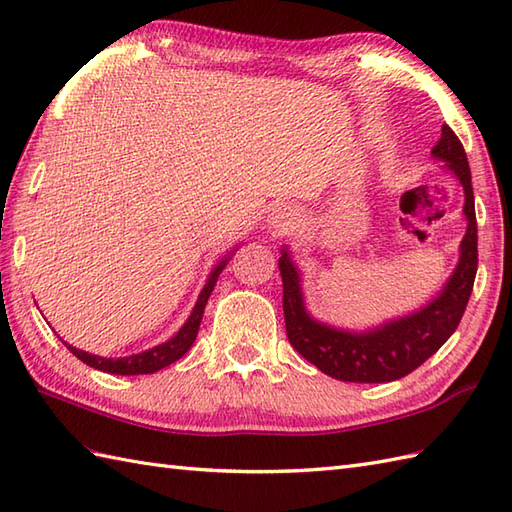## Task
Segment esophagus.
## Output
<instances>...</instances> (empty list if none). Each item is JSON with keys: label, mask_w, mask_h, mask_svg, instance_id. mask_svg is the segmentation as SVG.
Listing matches in <instances>:
<instances>
[{"label": "esophagus", "mask_w": 512, "mask_h": 512, "mask_svg": "<svg viewBox=\"0 0 512 512\" xmlns=\"http://www.w3.org/2000/svg\"><path fill=\"white\" fill-rule=\"evenodd\" d=\"M296 224V213L290 207L275 209L268 216V229L272 235H285L294 229Z\"/></svg>", "instance_id": "34e87169"}]
</instances>
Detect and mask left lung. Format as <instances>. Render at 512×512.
Instances as JSON below:
<instances>
[{
	"instance_id": "8db88e82",
	"label": "left lung",
	"mask_w": 512,
	"mask_h": 512,
	"mask_svg": "<svg viewBox=\"0 0 512 512\" xmlns=\"http://www.w3.org/2000/svg\"><path fill=\"white\" fill-rule=\"evenodd\" d=\"M432 154L434 159L445 163V170L454 174L462 185L465 192L462 213L467 218V233L460 242V257L454 272L441 292L419 310L362 331L316 320L307 312L301 270L292 261L288 248H281L279 270L288 340L307 362L340 382L384 384L406 377L443 347L467 310L475 272H478V222H475L469 161L460 139L449 126H443L441 139Z\"/></svg>"
}]
</instances>
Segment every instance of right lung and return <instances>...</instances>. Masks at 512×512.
Returning a JSON list of instances; mask_svg holds the SVG:
<instances>
[{
  "label": "right lung",
  "mask_w": 512,
  "mask_h": 512,
  "mask_svg": "<svg viewBox=\"0 0 512 512\" xmlns=\"http://www.w3.org/2000/svg\"><path fill=\"white\" fill-rule=\"evenodd\" d=\"M233 253L235 251H231L229 255H224V259L218 261V266L209 272L205 288L200 290L192 314H189V318L185 320V325L178 329L168 342H161V344H157V347H152L148 351L126 355V358H102V355H93V353L71 347V344H67V342H65V347L71 353H74L80 362H85L87 366L98 368V371L111 373V375H148V373L161 371V368L170 366L176 360H181L183 355L189 351V347L194 344L196 336H198L200 320H202V314H205V305L209 301L213 288H216L220 272L224 270V266L229 264V259L233 257Z\"/></svg>",
  "instance_id": "add662e5"
}]
</instances>
